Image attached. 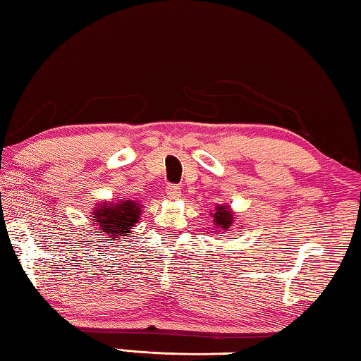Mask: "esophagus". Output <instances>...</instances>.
<instances>
[{"label":"esophagus","mask_w":361,"mask_h":361,"mask_svg":"<svg viewBox=\"0 0 361 361\" xmlns=\"http://www.w3.org/2000/svg\"><path fill=\"white\" fill-rule=\"evenodd\" d=\"M165 191H166V196H169L170 199H178L181 196V188L176 185H169Z\"/></svg>","instance_id":"obj_1"}]
</instances>
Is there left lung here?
I'll return each mask as SVG.
<instances>
[{
    "mask_svg": "<svg viewBox=\"0 0 361 361\" xmlns=\"http://www.w3.org/2000/svg\"><path fill=\"white\" fill-rule=\"evenodd\" d=\"M212 217H214V225H217L219 232H228V230L232 228L233 212L228 206L220 204V206L215 207V212L212 214Z\"/></svg>",
    "mask_w": 361,
    "mask_h": 361,
    "instance_id": "8db88e82",
    "label": "left lung"
}]
</instances>
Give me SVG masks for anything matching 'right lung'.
<instances>
[{
    "mask_svg": "<svg viewBox=\"0 0 361 361\" xmlns=\"http://www.w3.org/2000/svg\"><path fill=\"white\" fill-rule=\"evenodd\" d=\"M139 215H141V206L136 201H120V202H110V204H100L92 211V222L99 232L102 233V238H106L110 241L121 240L131 233V228L137 224Z\"/></svg>",
    "mask_w": 361,
    "mask_h": 361,
    "instance_id": "right-lung-1",
    "label": "right lung"
}]
</instances>
